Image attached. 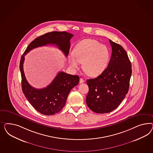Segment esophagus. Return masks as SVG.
<instances>
[{"label": "esophagus", "instance_id": "esophagus-1", "mask_svg": "<svg viewBox=\"0 0 153 153\" xmlns=\"http://www.w3.org/2000/svg\"><path fill=\"white\" fill-rule=\"evenodd\" d=\"M84 81H84V79H83L82 78H81V79H79V83H83V82H84Z\"/></svg>", "mask_w": 153, "mask_h": 153}]
</instances>
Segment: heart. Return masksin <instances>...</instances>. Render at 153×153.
<instances>
[{"instance_id":"1","label":"heart","mask_w":153,"mask_h":153,"mask_svg":"<svg viewBox=\"0 0 153 153\" xmlns=\"http://www.w3.org/2000/svg\"><path fill=\"white\" fill-rule=\"evenodd\" d=\"M74 56H70L71 65L78 68L79 63H83V70L91 76L102 73L109 63L110 53L106 45L94 39H85L76 44L73 51Z\"/></svg>"}]
</instances>
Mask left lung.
<instances>
[{"label": "left lung", "mask_w": 153, "mask_h": 153, "mask_svg": "<svg viewBox=\"0 0 153 153\" xmlns=\"http://www.w3.org/2000/svg\"><path fill=\"white\" fill-rule=\"evenodd\" d=\"M111 58L107 68L95 79H87L88 93L86 104L97 113L114 110L128 93L132 68L128 55L122 46L109 40Z\"/></svg>", "instance_id": "obj_1"}]
</instances>
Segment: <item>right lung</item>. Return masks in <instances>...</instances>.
Listing matches in <instances>:
<instances>
[{
    "label": "right lung",
    "mask_w": 153,
    "mask_h": 153,
    "mask_svg": "<svg viewBox=\"0 0 153 153\" xmlns=\"http://www.w3.org/2000/svg\"><path fill=\"white\" fill-rule=\"evenodd\" d=\"M74 35L65 31H53L40 36L31 42L21 56L19 69L22 78V89L28 102L37 111L42 114L51 116L58 113L64 107L72 88L79 82V76L59 72L45 88L37 89L27 82L23 71L25 56L33 49L48 44L55 45L67 56L69 53L70 40Z\"/></svg>",
    "instance_id": "add662e5"
}]
</instances>
